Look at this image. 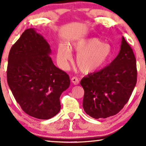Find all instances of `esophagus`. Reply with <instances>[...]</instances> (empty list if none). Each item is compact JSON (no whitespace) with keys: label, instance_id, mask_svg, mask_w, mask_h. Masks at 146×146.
I'll use <instances>...</instances> for the list:
<instances>
[{"label":"esophagus","instance_id":"1","mask_svg":"<svg viewBox=\"0 0 146 146\" xmlns=\"http://www.w3.org/2000/svg\"><path fill=\"white\" fill-rule=\"evenodd\" d=\"M71 80L74 85H77V84H79V80L77 77H76V76H74V77L72 78Z\"/></svg>","mask_w":146,"mask_h":146}]
</instances>
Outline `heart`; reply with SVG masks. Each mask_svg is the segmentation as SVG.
Instances as JSON below:
<instances>
[{
    "mask_svg": "<svg viewBox=\"0 0 146 146\" xmlns=\"http://www.w3.org/2000/svg\"><path fill=\"white\" fill-rule=\"evenodd\" d=\"M71 48L70 49L69 48ZM71 49L78 53L76 64L82 72H94L105 66L113 56V51L110 44L104 43L98 38L77 40L70 44H60L57 49V60L62 68H66L72 60Z\"/></svg>",
    "mask_w": 146,
    "mask_h": 146,
    "instance_id": "heart-1",
    "label": "heart"
}]
</instances>
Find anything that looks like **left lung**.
I'll return each instance as SVG.
<instances>
[{"mask_svg":"<svg viewBox=\"0 0 146 146\" xmlns=\"http://www.w3.org/2000/svg\"><path fill=\"white\" fill-rule=\"evenodd\" d=\"M136 82V60L123 36L118 55L110 65L80 81L85 112L95 119L115 115L129 100Z\"/></svg>","mask_w":146,"mask_h":146,"instance_id":"obj_1","label":"left lung"}]
</instances>
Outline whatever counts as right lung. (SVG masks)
Instances as JSON below:
<instances>
[{"label":"right lung","mask_w":146,"mask_h":146,"mask_svg":"<svg viewBox=\"0 0 146 146\" xmlns=\"http://www.w3.org/2000/svg\"><path fill=\"white\" fill-rule=\"evenodd\" d=\"M49 44L35 29H27L11 47L7 82L16 101L31 116L48 119L60 110V97L69 76L53 64Z\"/></svg>","instance_id":"right-lung-1"}]
</instances>
